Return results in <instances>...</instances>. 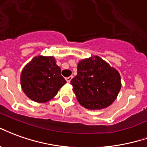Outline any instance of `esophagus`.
<instances>
[{
  "label": "esophagus",
  "instance_id": "1",
  "mask_svg": "<svg viewBox=\"0 0 147 147\" xmlns=\"http://www.w3.org/2000/svg\"><path fill=\"white\" fill-rule=\"evenodd\" d=\"M73 78V76H69V77H68V78H66V81H67V83H69L70 81H71V80H72Z\"/></svg>",
  "mask_w": 147,
  "mask_h": 147
}]
</instances>
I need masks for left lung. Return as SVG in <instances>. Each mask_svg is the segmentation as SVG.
Segmentation results:
<instances>
[{"instance_id": "obj_1", "label": "left lung", "mask_w": 147, "mask_h": 147, "mask_svg": "<svg viewBox=\"0 0 147 147\" xmlns=\"http://www.w3.org/2000/svg\"><path fill=\"white\" fill-rule=\"evenodd\" d=\"M70 84L79 103L92 110L110 106L121 88L118 71L98 55L78 63V74Z\"/></svg>"}]
</instances>
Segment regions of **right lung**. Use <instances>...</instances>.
Segmentation results:
<instances>
[{"mask_svg":"<svg viewBox=\"0 0 147 147\" xmlns=\"http://www.w3.org/2000/svg\"><path fill=\"white\" fill-rule=\"evenodd\" d=\"M20 83L29 98L44 103L54 98L66 81L53 56L37 55L22 69Z\"/></svg>","mask_w":147,"mask_h":147,"instance_id":"obj_1","label":"right lung"}]
</instances>
